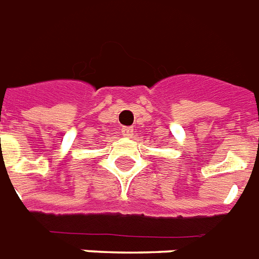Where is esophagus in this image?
Wrapping results in <instances>:
<instances>
[{"instance_id":"34e87169","label":"esophagus","mask_w":259,"mask_h":259,"mask_svg":"<svg viewBox=\"0 0 259 259\" xmlns=\"http://www.w3.org/2000/svg\"><path fill=\"white\" fill-rule=\"evenodd\" d=\"M122 136L126 137V138H130V137L133 136V129H132V127H129V126H125V127H122Z\"/></svg>"}]
</instances>
